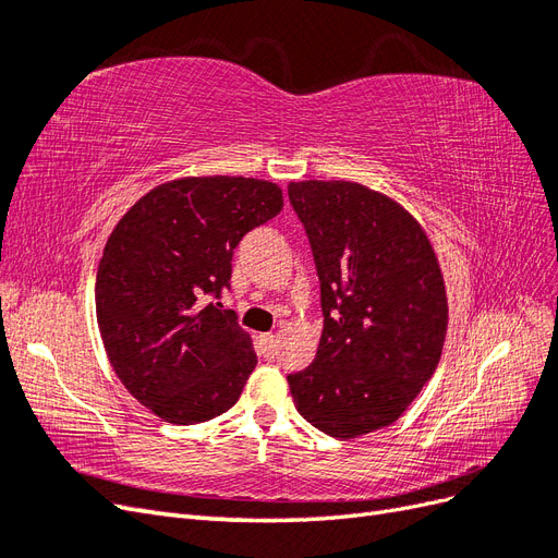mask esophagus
<instances>
[{
	"instance_id": "obj_1",
	"label": "esophagus",
	"mask_w": 558,
	"mask_h": 558,
	"mask_svg": "<svg viewBox=\"0 0 558 558\" xmlns=\"http://www.w3.org/2000/svg\"><path fill=\"white\" fill-rule=\"evenodd\" d=\"M260 347H263V353L265 356H275V349H277V340L272 332H265L260 335Z\"/></svg>"
}]
</instances>
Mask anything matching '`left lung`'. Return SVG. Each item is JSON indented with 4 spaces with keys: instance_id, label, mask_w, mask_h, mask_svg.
I'll return each instance as SVG.
<instances>
[{
    "instance_id": "8db88e82",
    "label": "left lung",
    "mask_w": 558,
    "mask_h": 558,
    "mask_svg": "<svg viewBox=\"0 0 558 558\" xmlns=\"http://www.w3.org/2000/svg\"><path fill=\"white\" fill-rule=\"evenodd\" d=\"M320 281L316 359L289 375L298 412L351 440L393 421L433 377L447 291L426 230L396 199L353 181H293Z\"/></svg>"
}]
</instances>
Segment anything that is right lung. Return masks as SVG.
I'll use <instances>...</instances> for the list:
<instances>
[{
    "label": "right lung",
    "mask_w": 558,
    "mask_h": 558,
    "mask_svg": "<svg viewBox=\"0 0 558 558\" xmlns=\"http://www.w3.org/2000/svg\"><path fill=\"white\" fill-rule=\"evenodd\" d=\"M283 207L277 183L185 177L156 185L118 221L97 267V326L118 379L174 426L228 412L258 359L221 302L244 234Z\"/></svg>",
    "instance_id": "1"
}]
</instances>
